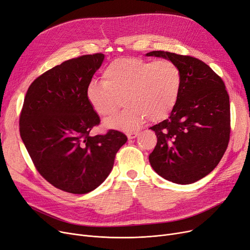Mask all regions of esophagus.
Returning <instances> with one entry per match:
<instances>
[{
  "mask_svg": "<svg viewBox=\"0 0 250 250\" xmlns=\"http://www.w3.org/2000/svg\"><path fill=\"white\" fill-rule=\"evenodd\" d=\"M126 136H127V138H128L129 140H132V139H135V138H137V137L139 136V133H138V132L128 133V134H126Z\"/></svg>",
  "mask_w": 250,
  "mask_h": 250,
  "instance_id": "34e87169",
  "label": "esophagus"
}]
</instances>
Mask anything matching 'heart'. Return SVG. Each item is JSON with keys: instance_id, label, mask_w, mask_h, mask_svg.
Here are the masks:
<instances>
[{"instance_id": "obj_1", "label": "heart", "mask_w": 250, "mask_h": 250, "mask_svg": "<svg viewBox=\"0 0 250 250\" xmlns=\"http://www.w3.org/2000/svg\"><path fill=\"white\" fill-rule=\"evenodd\" d=\"M182 84V71L175 62L123 57L108 64L103 82H90L86 99L101 117L115 112L123 99L125 107L106 119L104 125L108 128L129 131L147 117L152 122L167 117L178 103Z\"/></svg>"}]
</instances>
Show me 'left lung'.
<instances>
[{
    "instance_id": "1",
    "label": "left lung",
    "mask_w": 250,
    "mask_h": 250,
    "mask_svg": "<svg viewBox=\"0 0 250 250\" xmlns=\"http://www.w3.org/2000/svg\"><path fill=\"white\" fill-rule=\"evenodd\" d=\"M146 56L175 62L183 77L178 103L168 118L151 126L157 144L149 162L164 179L188 185L219 165L230 139V101L223 80L191 56L152 51Z\"/></svg>"
}]
</instances>
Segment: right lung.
Returning a JSON list of instances; mask_svg holds the SVG:
<instances>
[{
	"instance_id": "right-lung-1",
	"label": "right lung",
	"mask_w": 250,
	"mask_h": 250,
	"mask_svg": "<svg viewBox=\"0 0 250 250\" xmlns=\"http://www.w3.org/2000/svg\"><path fill=\"white\" fill-rule=\"evenodd\" d=\"M104 58L101 53L84 55L42 73L29 85L20 114V136L38 171L72 194L100 186L127 140L114 129L90 136L100 117L86 99V88Z\"/></svg>"
}]
</instances>
